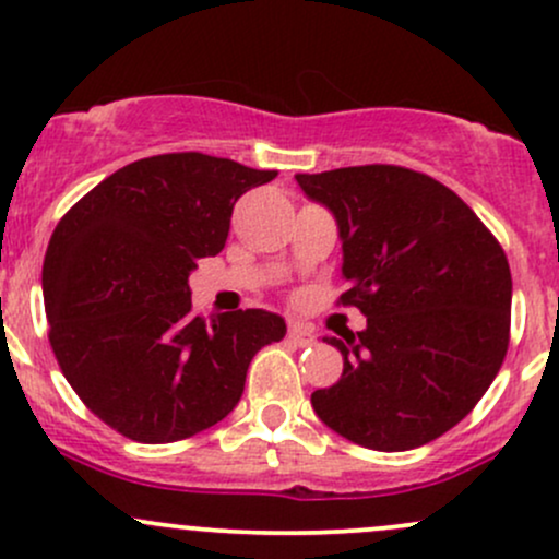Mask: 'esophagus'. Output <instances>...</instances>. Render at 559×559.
Wrapping results in <instances>:
<instances>
[{"instance_id": "esophagus-1", "label": "esophagus", "mask_w": 559, "mask_h": 559, "mask_svg": "<svg viewBox=\"0 0 559 559\" xmlns=\"http://www.w3.org/2000/svg\"><path fill=\"white\" fill-rule=\"evenodd\" d=\"M288 342L297 344V346H312L318 342L316 331L310 325H301V323H292L288 325Z\"/></svg>"}]
</instances>
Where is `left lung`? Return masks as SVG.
Listing matches in <instances>:
<instances>
[{
	"mask_svg": "<svg viewBox=\"0 0 559 559\" xmlns=\"http://www.w3.org/2000/svg\"><path fill=\"white\" fill-rule=\"evenodd\" d=\"M342 239V305L365 331L323 338L344 373L312 394L344 439L404 452L439 439L476 407L510 344L512 275L491 230L426 173L360 165L299 173Z\"/></svg>",
	"mask_w": 559,
	"mask_h": 559,
	"instance_id": "left-lung-1",
	"label": "left lung"
}]
</instances>
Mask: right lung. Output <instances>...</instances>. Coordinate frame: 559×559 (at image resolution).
<instances>
[{
  "label": "right lung",
  "instance_id": "obj_1",
  "mask_svg": "<svg viewBox=\"0 0 559 559\" xmlns=\"http://www.w3.org/2000/svg\"><path fill=\"white\" fill-rule=\"evenodd\" d=\"M278 176L202 152L136 159L57 223L41 288L62 376L99 420L141 444L215 426L243 394L252 357L284 318L191 312L197 260L226 247L243 191Z\"/></svg>",
  "mask_w": 559,
  "mask_h": 559
}]
</instances>
